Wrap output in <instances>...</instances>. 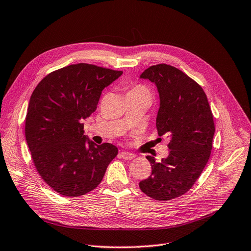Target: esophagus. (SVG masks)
<instances>
[{
    "mask_svg": "<svg viewBox=\"0 0 251 251\" xmlns=\"http://www.w3.org/2000/svg\"><path fill=\"white\" fill-rule=\"evenodd\" d=\"M119 156L125 160H131V159L135 158V155L132 154V152H129V151H121L119 154Z\"/></svg>",
    "mask_w": 251,
    "mask_h": 251,
    "instance_id": "34e87169",
    "label": "esophagus"
}]
</instances>
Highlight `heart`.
Wrapping results in <instances>:
<instances>
[{"label":"heart","instance_id":"b5f03b06","mask_svg":"<svg viewBox=\"0 0 251 251\" xmlns=\"http://www.w3.org/2000/svg\"><path fill=\"white\" fill-rule=\"evenodd\" d=\"M126 95H139V96H145L148 97L149 100H151V94L150 92V90L147 88L145 85H141V84H137L132 86L131 88H130L127 92Z\"/></svg>","mask_w":251,"mask_h":251}]
</instances>
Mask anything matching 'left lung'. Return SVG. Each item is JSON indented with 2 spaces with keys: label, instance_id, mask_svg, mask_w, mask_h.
Returning <instances> with one entry per match:
<instances>
[{
  "label": "left lung",
  "instance_id": "1",
  "mask_svg": "<svg viewBox=\"0 0 251 251\" xmlns=\"http://www.w3.org/2000/svg\"><path fill=\"white\" fill-rule=\"evenodd\" d=\"M140 78L157 86L160 108L156 126L159 136L170 137V151L160 163L147 157L151 173L139 182V188L152 199L168 201L186 194L208 162L215 131L213 115L202 87L172 65H151Z\"/></svg>",
  "mask_w": 251,
  "mask_h": 251
}]
</instances>
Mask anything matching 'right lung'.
<instances>
[{
    "label": "right lung",
    "mask_w": 251,
    "mask_h": 251,
    "mask_svg": "<svg viewBox=\"0 0 251 251\" xmlns=\"http://www.w3.org/2000/svg\"><path fill=\"white\" fill-rule=\"evenodd\" d=\"M123 74L89 63L48 74L32 92L25 138L35 167L48 186L65 197H80L101 182L118 155L112 144L97 146L84 135L82 120L97 107L101 91Z\"/></svg>",
    "instance_id": "1"
}]
</instances>
